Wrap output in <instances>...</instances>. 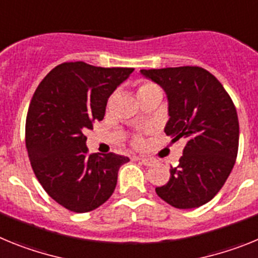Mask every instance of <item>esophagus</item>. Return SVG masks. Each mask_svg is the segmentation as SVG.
I'll list each match as a JSON object with an SVG mask.
<instances>
[{"label":"esophagus","instance_id":"34e87169","mask_svg":"<svg viewBox=\"0 0 258 258\" xmlns=\"http://www.w3.org/2000/svg\"><path fill=\"white\" fill-rule=\"evenodd\" d=\"M135 160L139 161V162H142L145 166H152L154 163L153 158H149V157H135Z\"/></svg>","mask_w":258,"mask_h":258}]
</instances>
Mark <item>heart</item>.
<instances>
[{"instance_id": "b5f03b06", "label": "heart", "mask_w": 258, "mask_h": 258, "mask_svg": "<svg viewBox=\"0 0 258 258\" xmlns=\"http://www.w3.org/2000/svg\"><path fill=\"white\" fill-rule=\"evenodd\" d=\"M154 91H160V89H158V87H157L156 84H153V83L145 82V83H142L140 87L138 88V95L142 96V95H145V93H149V92H154ZM136 143H139V140H136Z\"/></svg>"}]
</instances>
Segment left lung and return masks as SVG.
Here are the masks:
<instances>
[{"instance_id": "8db88e82", "label": "left lung", "mask_w": 258, "mask_h": 258, "mask_svg": "<svg viewBox=\"0 0 258 258\" xmlns=\"http://www.w3.org/2000/svg\"><path fill=\"white\" fill-rule=\"evenodd\" d=\"M162 87L169 101L166 135L185 140L170 179L156 188L171 207L194 209L209 203L227 180L239 147V120L231 97L216 76L197 66L140 70Z\"/></svg>"}]
</instances>
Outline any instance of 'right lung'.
Wrapping results in <instances>:
<instances>
[{
	"label": "right lung",
	"mask_w": 258,
	"mask_h": 258,
	"mask_svg": "<svg viewBox=\"0 0 258 258\" xmlns=\"http://www.w3.org/2000/svg\"><path fill=\"white\" fill-rule=\"evenodd\" d=\"M128 67L58 64L31 100L26 147L36 178L46 194L75 213L95 210L113 195L118 171L130 158L88 154L86 130L102 120L107 98L132 74Z\"/></svg>",
	"instance_id": "obj_1"
}]
</instances>
